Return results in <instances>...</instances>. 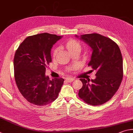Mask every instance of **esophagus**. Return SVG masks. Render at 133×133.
Instances as JSON below:
<instances>
[{"mask_svg":"<svg viewBox=\"0 0 133 133\" xmlns=\"http://www.w3.org/2000/svg\"><path fill=\"white\" fill-rule=\"evenodd\" d=\"M66 81L68 82H73V81H74V79L71 78H66Z\"/></svg>","mask_w":133,"mask_h":133,"instance_id":"obj_1","label":"esophagus"}]
</instances>
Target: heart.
Returning a JSON list of instances; mask_svg holds the SVG:
<instances>
[{
    "label": "heart",
    "instance_id": "b5f03b06",
    "mask_svg": "<svg viewBox=\"0 0 133 133\" xmlns=\"http://www.w3.org/2000/svg\"><path fill=\"white\" fill-rule=\"evenodd\" d=\"M66 46L68 50L70 51L71 52H72L75 51H81L82 50V45L79 43L74 39H71L68 41L66 44ZM58 51V48H55L53 51V57H55L56 55L57 54Z\"/></svg>",
    "mask_w": 133,
    "mask_h": 133
}]
</instances>
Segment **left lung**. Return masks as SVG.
I'll return each instance as SVG.
<instances>
[{
    "label": "left lung",
    "mask_w": 133,
    "mask_h": 133,
    "mask_svg": "<svg viewBox=\"0 0 133 133\" xmlns=\"http://www.w3.org/2000/svg\"><path fill=\"white\" fill-rule=\"evenodd\" d=\"M92 49L88 63L96 71V78L91 81L80 79L83 83L79 90L81 99L90 105H101L109 101L117 92L122 82L123 58L117 44L108 37L97 33L78 36Z\"/></svg>",
    "instance_id": "left-lung-1"
}]
</instances>
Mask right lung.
Returning a JSON list of instances; mask_svg holds the SVG:
<instances>
[{"label":"right lung","mask_w":133,"mask_h":133,"mask_svg":"<svg viewBox=\"0 0 133 133\" xmlns=\"http://www.w3.org/2000/svg\"><path fill=\"white\" fill-rule=\"evenodd\" d=\"M62 37L46 32L27 37L16 51L15 81L20 92L30 103L45 106L58 97L64 79L50 80L45 75V67L52 61L53 45Z\"/></svg>","instance_id":"right-lung-1"}]
</instances>
